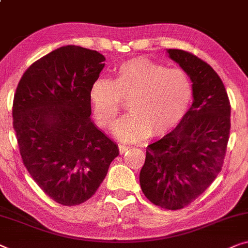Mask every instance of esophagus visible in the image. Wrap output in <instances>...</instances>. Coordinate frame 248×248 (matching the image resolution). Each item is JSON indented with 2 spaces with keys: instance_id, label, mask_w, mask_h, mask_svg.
<instances>
[{
  "instance_id": "esophagus-1",
  "label": "esophagus",
  "mask_w": 248,
  "mask_h": 248,
  "mask_svg": "<svg viewBox=\"0 0 248 248\" xmlns=\"http://www.w3.org/2000/svg\"><path fill=\"white\" fill-rule=\"evenodd\" d=\"M128 146H126V145H120L118 146V151H120V153L121 154H124L125 152H126V151H128Z\"/></svg>"
}]
</instances>
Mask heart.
<instances>
[{"instance_id":"1","label":"heart","mask_w":248,"mask_h":248,"mask_svg":"<svg viewBox=\"0 0 248 248\" xmlns=\"http://www.w3.org/2000/svg\"><path fill=\"white\" fill-rule=\"evenodd\" d=\"M192 98L188 75L145 57L118 64L114 78L98 77L89 88L93 116L104 130H112L127 100L130 114L122 118L115 134L123 141L163 135L185 117Z\"/></svg>"}]
</instances>
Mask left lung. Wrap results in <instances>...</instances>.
<instances>
[{"label":"left lung","mask_w":248,"mask_h":248,"mask_svg":"<svg viewBox=\"0 0 248 248\" xmlns=\"http://www.w3.org/2000/svg\"><path fill=\"white\" fill-rule=\"evenodd\" d=\"M192 81L193 103L173 131L146 148L140 173L151 202L177 210L209 186L224 163L231 131V103L220 77L191 52L169 49Z\"/></svg>","instance_id":"left-lung-1"}]
</instances>
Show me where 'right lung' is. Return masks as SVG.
Instances as JSON below:
<instances>
[{"mask_svg": "<svg viewBox=\"0 0 248 248\" xmlns=\"http://www.w3.org/2000/svg\"><path fill=\"white\" fill-rule=\"evenodd\" d=\"M104 62L95 50L62 46L32 63L14 94L13 128L22 162L62 206L94 196L120 153L91 120L89 88Z\"/></svg>", "mask_w": 248, "mask_h": 248, "instance_id": "right-lung-1", "label": "right lung"}]
</instances>
